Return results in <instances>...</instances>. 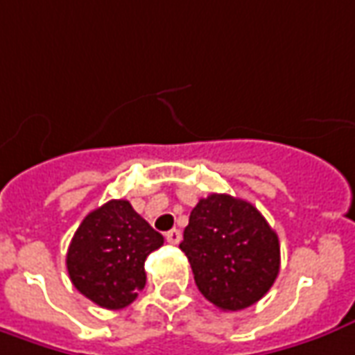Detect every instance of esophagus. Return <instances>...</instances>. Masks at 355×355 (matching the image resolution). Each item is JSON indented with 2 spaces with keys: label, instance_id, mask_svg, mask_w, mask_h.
<instances>
[{
  "label": "esophagus",
  "instance_id": "obj_1",
  "mask_svg": "<svg viewBox=\"0 0 355 355\" xmlns=\"http://www.w3.org/2000/svg\"><path fill=\"white\" fill-rule=\"evenodd\" d=\"M165 239H167V243H171V245H178V243H180V239H182V235H180V231H178V229H171V231L165 233Z\"/></svg>",
  "mask_w": 355,
  "mask_h": 355
}]
</instances>
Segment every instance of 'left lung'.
<instances>
[{"instance_id": "1", "label": "left lung", "mask_w": 355, "mask_h": 355, "mask_svg": "<svg viewBox=\"0 0 355 355\" xmlns=\"http://www.w3.org/2000/svg\"><path fill=\"white\" fill-rule=\"evenodd\" d=\"M180 250L202 295L221 311H241L266 295L279 272V241L247 200L209 194L190 211Z\"/></svg>"}]
</instances>
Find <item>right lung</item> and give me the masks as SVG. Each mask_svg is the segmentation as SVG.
<instances>
[{
	"label": "right lung",
	"mask_w": 355,
	"mask_h": 355,
	"mask_svg": "<svg viewBox=\"0 0 355 355\" xmlns=\"http://www.w3.org/2000/svg\"><path fill=\"white\" fill-rule=\"evenodd\" d=\"M161 245L163 235L128 200H110L77 227L67 248V274L98 307L124 309L146 288L144 264Z\"/></svg>",
	"instance_id": "1"
}]
</instances>
